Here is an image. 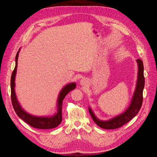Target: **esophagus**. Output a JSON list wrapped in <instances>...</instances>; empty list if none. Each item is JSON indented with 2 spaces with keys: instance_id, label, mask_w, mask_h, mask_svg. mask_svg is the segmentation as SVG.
<instances>
[{
  "instance_id": "esophagus-1",
  "label": "esophagus",
  "mask_w": 157,
  "mask_h": 157,
  "mask_svg": "<svg viewBox=\"0 0 157 157\" xmlns=\"http://www.w3.org/2000/svg\"><path fill=\"white\" fill-rule=\"evenodd\" d=\"M80 84H82V85H84L85 84H86L87 82V80L85 78H82L81 80H80Z\"/></svg>"
}]
</instances>
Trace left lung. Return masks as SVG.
<instances>
[{
	"mask_svg": "<svg viewBox=\"0 0 157 157\" xmlns=\"http://www.w3.org/2000/svg\"><path fill=\"white\" fill-rule=\"evenodd\" d=\"M136 61L137 63V67H138V72H137L136 89L132 98L130 105L126 109L125 111L115 117L110 118L108 121H101L95 115L92 109L90 107H88L89 113L92 119L100 128L107 130L116 129V128H120L128 122H129L140 110L142 101H143V91L145 86V78L144 75V67L143 61L140 59H137Z\"/></svg>",
	"mask_w": 157,
	"mask_h": 157,
	"instance_id": "8db88e82",
	"label": "left lung"
}]
</instances>
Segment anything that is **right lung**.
I'll list each match as a JSON object with an SVG mask.
<instances>
[{
	"label": "right lung",
	"instance_id": "add662e5",
	"mask_svg": "<svg viewBox=\"0 0 157 157\" xmlns=\"http://www.w3.org/2000/svg\"><path fill=\"white\" fill-rule=\"evenodd\" d=\"M20 51V48L18 50L16 56V66L12 72L10 81L11 99L14 111H15L17 115L19 117L21 118L23 121H25L28 124H29L33 128H39V129H52V128H54L59 126L61 124V121H62V104L63 99L69 92L76 88L77 85H76L75 82H71L65 85L61 90V91L58 95V100H57V112L54 115L47 117H39L31 115L29 113L25 111L21 106L20 103H19L17 100L15 91V79L17 72V59Z\"/></svg>",
	"mask_w": 157,
	"mask_h": 157
}]
</instances>
